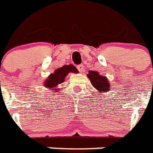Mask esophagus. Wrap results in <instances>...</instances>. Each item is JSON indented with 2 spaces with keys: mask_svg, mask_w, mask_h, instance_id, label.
Returning <instances> with one entry per match:
<instances>
[{
  "mask_svg": "<svg viewBox=\"0 0 153 153\" xmlns=\"http://www.w3.org/2000/svg\"><path fill=\"white\" fill-rule=\"evenodd\" d=\"M77 69H78V70H79V72H83V64H79V65H78L77 67Z\"/></svg>",
  "mask_w": 153,
  "mask_h": 153,
  "instance_id": "34e87169",
  "label": "esophagus"
}]
</instances>
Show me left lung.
<instances>
[{
    "mask_svg": "<svg viewBox=\"0 0 153 153\" xmlns=\"http://www.w3.org/2000/svg\"><path fill=\"white\" fill-rule=\"evenodd\" d=\"M87 76L93 87L97 90V94L98 97H101V93L103 92H108L110 90V84L109 83L107 78L100 75L97 71L90 70Z\"/></svg>",
    "mask_w": 153,
    "mask_h": 153,
    "instance_id": "8db88e82",
    "label": "left lung"
}]
</instances>
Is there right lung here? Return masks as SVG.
<instances>
[{"instance_id":"right-lung-1","label":"right lung","mask_w":153,"mask_h":153,"mask_svg":"<svg viewBox=\"0 0 153 153\" xmlns=\"http://www.w3.org/2000/svg\"><path fill=\"white\" fill-rule=\"evenodd\" d=\"M69 73H75V74H76V73H78V70L72 64L64 65L60 68L55 70V72L53 74H51L48 76L47 80L44 83V86L47 87L48 90H51L52 91L56 90V91H54L55 93H58L59 92L57 91L56 87L59 84L64 82L65 77L67 76Z\"/></svg>"}]
</instances>
